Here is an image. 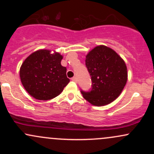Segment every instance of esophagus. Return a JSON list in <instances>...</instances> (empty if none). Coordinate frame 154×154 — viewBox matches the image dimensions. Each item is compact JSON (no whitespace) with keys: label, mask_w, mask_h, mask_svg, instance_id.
<instances>
[{"label":"esophagus","mask_w":154,"mask_h":154,"mask_svg":"<svg viewBox=\"0 0 154 154\" xmlns=\"http://www.w3.org/2000/svg\"><path fill=\"white\" fill-rule=\"evenodd\" d=\"M72 81H74V82H77V77H72Z\"/></svg>","instance_id":"esophagus-1"}]
</instances>
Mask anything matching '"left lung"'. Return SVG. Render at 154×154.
Masks as SVG:
<instances>
[{"instance_id":"8db88e82","label":"left lung","mask_w":154,"mask_h":154,"mask_svg":"<svg viewBox=\"0 0 154 154\" xmlns=\"http://www.w3.org/2000/svg\"><path fill=\"white\" fill-rule=\"evenodd\" d=\"M85 65L91 77V89L81 90L83 98L97 106L111 103L122 91L128 80L125 61L110 48L95 47L86 56Z\"/></svg>"}]
</instances>
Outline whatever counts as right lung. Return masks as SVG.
<instances>
[{
  "label": "right lung",
  "mask_w": 154,
  "mask_h": 154,
  "mask_svg": "<svg viewBox=\"0 0 154 154\" xmlns=\"http://www.w3.org/2000/svg\"><path fill=\"white\" fill-rule=\"evenodd\" d=\"M62 56L51 54L48 50H39L28 56L20 68L22 83L29 95L47 100L58 96L69 82L66 68L62 66Z\"/></svg>",
  "instance_id": "add662e5"
}]
</instances>
